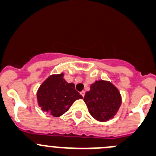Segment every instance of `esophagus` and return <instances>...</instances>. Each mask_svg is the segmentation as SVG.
Wrapping results in <instances>:
<instances>
[{"mask_svg": "<svg viewBox=\"0 0 156 156\" xmlns=\"http://www.w3.org/2000/svg\"><path fill=\"white\" fill-rule=\"evenodd\" d=\"M80 94H81V95H82V96L83 97V96H84V95H85V91H83H83L80 92Z\"/></svg>", "mask_w": 156, "mask_h": 156, "instance_id": "esophagus-1", "label": "esophagus"}]
</instances>
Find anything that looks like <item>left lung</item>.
I'll return each instance as SVG.
<instances>
[{"mask_svg":"<svg viewBox=\"0 0 156 156\" xmlns=\"http://www.w3.org/2000/svg\"><path fill=\"white\" fill-rule=\"evenodd\" d=\"M83 101L89 112L99 121H107L117 113L121 104V97L118 89L109 81H95L87 92Z\"/></svg>","mask_w":156,"mask_h":156,"instance_id":"obj_1","label":"left lung"}]
</instances>
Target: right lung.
<instances>
[{
  "mask_svg": "<svg viewBox=\"0 0 156 156\" xmlns=\"http://www.w3.org/2000/svg\"><path fill=\"white\" fill-rule=\"evenodd\" d=\"M82 96L75 89L73 83H67L64 74L49 76L39 87L37 92L38 105L44 112L59 117L69 110L75 100Z\"/></svg>",
  "mask_w": 156,
  "mask_h": 156,
  "instance_id": "add662e5",
  "label": "right lung"
}]
</instances>
